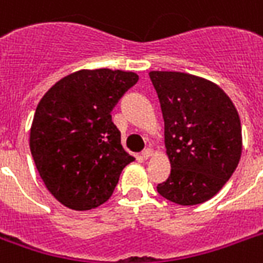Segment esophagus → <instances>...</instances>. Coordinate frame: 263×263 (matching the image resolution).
<instances>
[{"label":"esophagus","instance_id":"esophagus-1","mask_svg":"<svg viewBox=\"0 0 263 263\" xmlns=\"http://www.w3.org/2000/svg\"><path fill=\"white\" fill-rule=\"evenodd\" d=\"M152 156H153V152H152L150 149L143 150V152H142V154H140V157L143 158V160H147V158H150Z\"/></svg>","mask_w":263,"mask_h":263}]
</instances>
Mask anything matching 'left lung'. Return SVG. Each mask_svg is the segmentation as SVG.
Segmentation results:
<instances>
[{
	"instance_id": "1",
	"label": "left lung",
	"mask_w": 263,
	"mask_h": 263,
	"mask_svg": "<svg viewBox=\"0 0 263 263\" xmlns=\"http://www.w3.org/2000/svg\"><path fill=\"white\" fill-rule=\"evenodd\" d=\"M164 118L171 174L157 192L179 205L212 198L237 167L243 136L240 117L225 91L207 78L180 71H150Z\"/></svg>"
}]
</instances>
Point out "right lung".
<instances>
[{"label":"right lung","mask_w":263,"mask_h":263,"mask_svg":"<svg viewBox=\"0 0 263 263\" xmlns=\"http://www.w3.org/2000/svg\"><path fill=\"white\" fill-rule=\"evenodd\" d=\"M138 80L134 71L83 69L59 80L40 100L30 150L47 189L65 207L88 211L106 203L135 160L123 149L110 111Z\"/></svg>","instance_id":"add662e5"}]
</instances>
